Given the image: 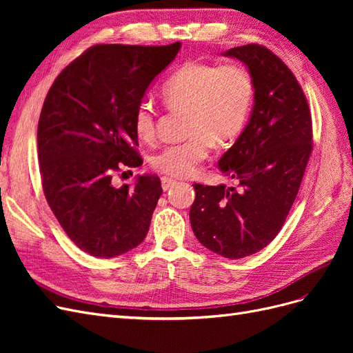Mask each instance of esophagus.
<instances>
[{"label": "esophagus", "instance_id": "esophagus-1", "mask_svg": "<svg viewBox=\"0 0 353 353\" xmlns=\"http://www.w3.org/2000/svg\"><path fill=\"white\" fill-rule=\"evenodd\" d=\"M176 184V181L172 179V178H168V176H162V188L166 191L169 190L172 185Z\"/></svg>", "mask_w": 353, "mask_h": 353}]
</instances>
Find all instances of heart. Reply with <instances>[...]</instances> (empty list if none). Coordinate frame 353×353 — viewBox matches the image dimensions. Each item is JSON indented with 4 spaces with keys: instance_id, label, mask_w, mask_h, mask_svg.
Returning <instances> with one entry per match:
<instances>
[{
    "instance_id": "1",
    "label": "heart",
    "mask_w": 353,
    "mask_h": 353,
    "mask_svg": "<svg viewBox=\"0 0 353 353\" xmlns=\"http://www.w3.org/2000/svg\"><path fill=\"white\" fill-rule=\"evenodd\" d=\"M254 95L250 72L241 65H210L191 61L179 68L162 88L169 109L187 110L185 141L163 147L152 165L168 176L194 175L208 159L212 143L223 145L236 138L248 121ZM135 134L143 141L156 135V112L152 101L138 103L132 116Z\"/></svg>"
}]
</instances>
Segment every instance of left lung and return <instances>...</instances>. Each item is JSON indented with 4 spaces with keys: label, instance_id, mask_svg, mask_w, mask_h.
I'll return each instance as SVG.
<instances>
[{
    "label": "left lung",
    "instance_id": "obj_1",
    "mask_svg": "<svg viewBox=\"0 0 353 353\" xmlns=\"http://www.w3.org/2000/svg\"><path fill=\"white\" fill-rule=\"evenodd\" d=\"M222 54L249 69L254 104L218 162L237 187L194 184L190 222L206 249L241 259L266 248L284 225L312 152V121L301 85L272 51L248 44Z\"/></svg>",
    "mask_w": 353,
    "mask_h": 353
}]
</instances>
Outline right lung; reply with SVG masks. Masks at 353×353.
I'll return each instance as SVG.
<instances>
[{"label": "right lung", "mask_w": 353, "mask_h": 353, "mask_svg": "<svg viewBox=\"0 0 353 353\" xmlns=\"http://www.w3.org/2000/svg\"><path fill=\"white\" fill-rule=\"evenodd\" d=\"M181 42L162 47L103 44L52 82L38 122V160L48 205L69 239L95 258L137 248L162 194L157 175L114 187L116 170L143 165L134 110Z\"/></svg>", "instance_id": "right-lung-1"}]
</instances>
